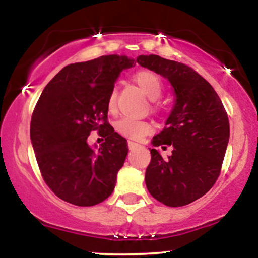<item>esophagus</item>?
<instances>
[{"mask_svg": "<svg viewBox=\"0 0 258 258\" xmlns=\"http://www.w3.org/2000/svg\"><path fill=\"white\" fill-rule=\"evenodd\" d=\"M137 147H139V144L138 143H136V142H132V141H128V148L130 149H135V148H137Z\"/></svg>", "mask_w": 258, "mask_h": 258, "instance_id": "34e87169", "label": "esophagus"}]
</instances>
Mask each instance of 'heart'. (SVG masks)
<instances>
[{"instance_id": "obj_1", "label": "heart", "mask_w": 258, "mask_h": 258, "mask_svg": "<svg viewBox=\"0 0 258 258\" xmlns=\"http://www.w3.org/2000/svg\"><path fill=\"white\" fill-rule=\"evenodd\" d=\"M136 85L144 92L149 99H158L162 93V82L155 73L150 70H141L132 76ZM116 90L112 88L108 98V110L112 112L116 109ZM115 131L122 137L130 139H142L153 131V127L148 121L133 120L122 117L115 122Z\"/></svg>"}]
</instances>
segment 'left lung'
<instances>
[{
  "label": "left lung",
  "instance_id": "8db88e82",
  "mask_svg": "<svg viewBox=\"0 0 258 258\" xmlns=\"http://www.w3.org/2000/svg\"><path fill=\"white\" fill-rule=\"evenodd\" d=\"M137 63L164 76L173 88V108L154 147L171 146L162 158L152 149L146 184L153 198L171 207L188 205L206 194L221 172L229 142V121L220 97L188 65L159 55H139Z\"/></svg>",
  "mask_w": 258,
  "mask_h": 258
}]
</instances>
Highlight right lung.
Here are the masks:
<instances>
[{"label": "right lung", "instance_id": "right-lung-1", "mask_svg": "<svg viewBox=\"0 0 258 258\" xmlns=\"http://www.w3.org/2000/svg\"><path fill=\"white\" fill-rule=\"evenodd\" d=\"M135 64L110 54L67 65L41 93L31 116V144L44 182L61 200L93 206L114 191L128 147L106 121L108 98L121 72ZM92 129L105 131L99 148L87 143Z\"/></svg>", "mask_w": 258, "mask_h": 258}]
</instances>
